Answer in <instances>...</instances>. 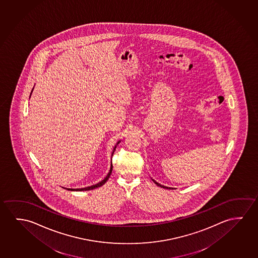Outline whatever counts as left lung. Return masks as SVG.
Returning a JSON list of instances; mask_svg holds the SVG:
<instances>
[{
	"label": "left lung",
	"instance_id": "8db88e82",
	"mask_svg": "<svg viewBox=\"0 0 258 258\" xmlns=\"http://www.w3.org/2000/svg\"><path fill=\"white\" fill-rule=\"evenodd\" d=\"M151 179L155 182V184H156V186H161V187H163V188H166V189H173V187H170V186H163V185H161L160 183L156 182L155 179H153V178H151Z\"/></svg>",
	"mask_w": 258,
	"mask_h": 258
}]
</instances>
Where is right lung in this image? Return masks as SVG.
Wrapping results in <instances>:
<instances>
[{"label":"right lung","instance_id":"add662e5","mask_svg":"<svg viewBox=\"0 0 258 258\" xmlns=\"http://www.w3.org/2000/svg\"><path fill=\"white\" fill-rule=\"evenodd\" d=\"M33 89H34V88H33ZM33 89H32L31 94L32 92H33ZM31 94H30V96H31ZM119 142H120V141H118L117 144L115 145L114 148H113V151H112V153H111V156H112L113 154H114L115 149H116L117 146L119 145ZM111 171H112V164H111V167H110V171H109V172H108V174L106 175V177L103 178V180H102V181H100L99 183H97V184H95V185H93V186H87V187H82V188H67V189L68 190L71 191H87L91 190V189H95V188H96V187H99V186H103V184L107 181L108 179H109V178H110V175L111 174Z\"/></svg>","mask_w":258,"mask_h":258}]
</instances>
